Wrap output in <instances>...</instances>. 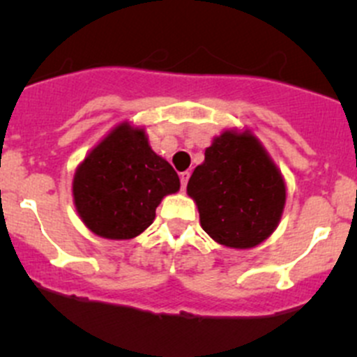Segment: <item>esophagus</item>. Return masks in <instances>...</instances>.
Segmentation results:
<instances>
[{"label":"esophagus","mask_w":357,"mask_h":357,"mask_svg":"<svg viewBox=\"0 0 357 357\" xmlns=\"http://www.w3.org/2000/svg\"><path fill=\"white\" fill-rule=\"evenodd\" d=\"M179 179H181V190H186V185H188V179H190V172L185 171L179 174Z\"/></svg>","instance_id":"obj_1"}]
</instances>
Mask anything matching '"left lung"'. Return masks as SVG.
<instances>
[{
  "mask_svg": "<svg viewBox=\"0 0 357 357\" xmlns=\"http://www.w3.org/2000/svg\"><path fill=\"white\" fill-rule=\"evenodd\" d=\"M204 231L231 248H252L282 219L287 186L262 143L248 129H226L205 149L186 186Z\"/></svg>",
  "mask_w": 357,
  "mask_h": 357,
  "instance_id": "8db88e82",
  "label": "left lung"
}]
</instances>
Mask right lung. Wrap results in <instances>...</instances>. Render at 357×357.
<instances>
[{
  "label": "right lung",
  "mask_w": 357,
  "mask_h": 357,
  "mask_svg": "<svg viewBox=\"0 0 357 357\" xmlns=\"http://www.w3.org/2000/svg\"><path fill=\"white\" fill-rule=\"evenodd\" d=\"M179 178L150 146L145 128L121 122L77 165L72 195L86 228L109 240H131L155 219Z\"/></svg>",
  "instance_id": "obj_1"
}]
</instances>
